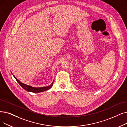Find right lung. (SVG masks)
I'll list each match as a JSON object with an SVG mask.
<instances>
[{
  "label": "right lung",
  "mask_w": 127,
  "mask_h": 127,
  "mask_svg": "<svg viewBox=\"0 0 127 127\" xmlns=\"http://www.w3.org/2000/svg\"><path fill=\"white\" fill-rule=\"evenodd\" d=\"M14 77L15 78V79H16V80L18 81V82L19 84V85L22 87L23 89H24L25 90H26L27 91H30V92H43V91L48 90L49 89H50V88L52 87V85H53V82L50 86H47V87H44L35 88V87H31V86H28V85H26L25 84L22 83V82H20V81H19L17 78H16L15 76H14Z\"/></svg>",
  "instance_id": "obj_1"
}]
</instances>
